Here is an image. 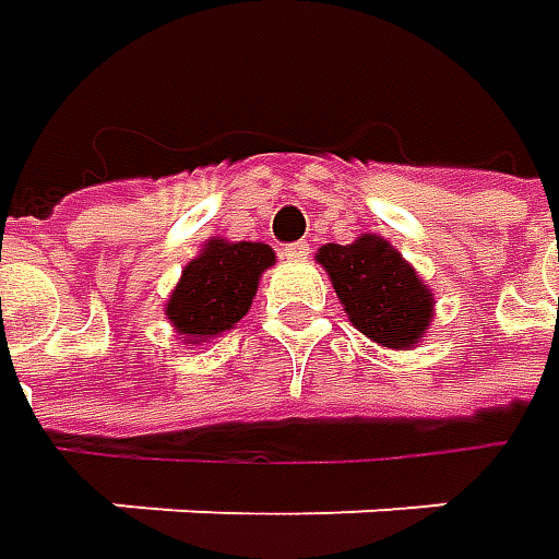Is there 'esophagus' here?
Returning <instances> with one entry per match:
<instances>
[{"label": "esophagus", "instance_id": "1", "mask_svg": "<svg viewBox=\"0 0 559 559\" xmlns=\"http://www.w3.org/2000/svg\"><path fill=\"white\" fill-rule=\"evenodd\" d=\"M308 254H311L308 242H292V246L283 248V258H289V261H305Z\"/></svg>", "mask_w": 559, "mask_h": 559}]
</instances>
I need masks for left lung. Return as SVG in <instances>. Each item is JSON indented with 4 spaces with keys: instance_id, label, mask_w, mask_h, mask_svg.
I'll list each match as a JSON object with an SVG mask.
<instances>
[{
    "instance_id": "obj_1",
    "label": "left lung",
    "mask_w": 559,
    "mask_h": 559,
    "mask_svg": "<svg viewBox=\"0 0 559 559\" xmlns=\"http://www.w3.org/2000/svg\"><path fill=\"white\" fill-rule=\"evenodd\" d=\"M317 261L330 273L348 320L367 338L407 352L429 330L436 298L382 236L364 233L352 246L330 242L317 251Z\"/></svg>"
}]
</instances>
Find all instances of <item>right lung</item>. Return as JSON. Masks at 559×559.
<instances>
[{"mask_svg": "<svg viewBox=\"0 0 559 559\" xmlns=\"http://www.w3.org/2000/svg\"><path fill=\"white\" fill-rule=\"evenodd\" d=\"M273 261L276 254L264 242L207 239L202 254L186 264L177 289L170 292L164 308L167 320L189 345L233 330L251 308L258 280Z\"/></svg>", "mask_w": 559, "mask_h": 559, "instance_id": "right-lung-1", "label": "right lung"}]
</instances>
